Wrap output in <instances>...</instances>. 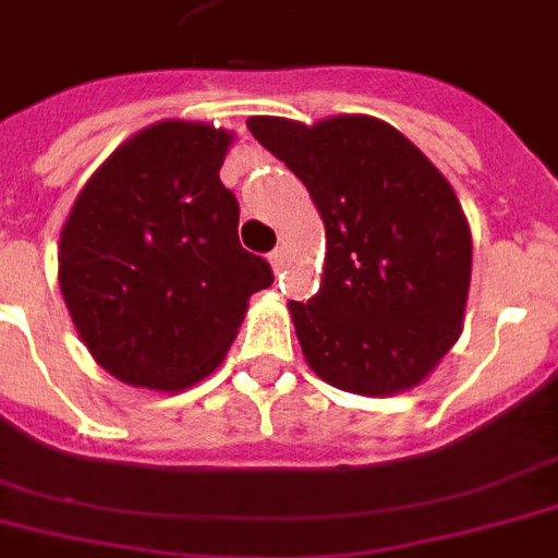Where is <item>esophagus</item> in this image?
<instances>
[{
	"label": "esophagus",
	"mask_w": 558,
	"mask_h": 558,
	"mask_svg": "<svg viewBox=\"0 0 558 558\" xmlns=\"http://www.w3.org/2000/svg\"><path fill=\"white\" fill-rule=\"evenodd\" d=\"M269 263H271V269H275V275H280V271L287 269V263H289L287 252H283V248H275V252L269 254Z\"/></svg>",
	"instance_id": "esophagus-1"
}]
</instances>
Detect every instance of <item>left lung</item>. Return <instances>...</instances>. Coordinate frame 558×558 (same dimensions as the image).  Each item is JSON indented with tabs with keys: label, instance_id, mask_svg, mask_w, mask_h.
Instances as JSON below:
<instances>
[{
	"label": "left lung",
	"instance_id": "8db88e82",
	"mask_svg": "<svg viewBox=\"0 0 558 558\" xmlns=\"http://www.w3.org/2000/svg\"><path fill=\"white\" fill-rule=\"evenodd\" d=\"M245 126L304 182L327 228L322 287L289 304L310 367L365 397L414 388L458 341L472 278V234L446 177L376 118Z\"/></svg>",
	"mask_w": 558,
	"mask_h": 558
}]
</instances>
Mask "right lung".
<instances>
[{
	"label": "right lung",
	"instance_id": "1",
	"mask_svg": "<svg viewBox=\"0 0 558 558\" xmlns=\"http://www.w3.org/2000/svg\"><path fill=\"white\" fill-rule=\"evenodd\" d=\"M231 135L159 121L86 182L60 234V289L83 344L126 385L182 390L231 348L271 266L236 236L219 182Z\"/></svg>",
	"mask_w": 558,
	"mask_h": 558
}]
</instances>
